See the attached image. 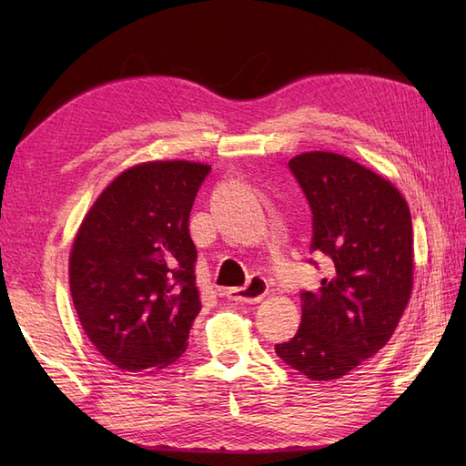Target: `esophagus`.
<instances>
[{"label": "esophagus", "instance_id": "obj_1", "mask_svg": "<svg viewBox=\"0 0 466 466\" xmlns=\"http://www.w3.org/2000/svg\"><path fill=\"white\" fill-rule=\"evenodd\" d=\"M268 293V281L262 276H252L247 286L243 288H229L225 291L229 299L233 301H243V303H258L266 298Z\"/></svg>", "mask_w": 466, "mask_h": 466}]
</instances>
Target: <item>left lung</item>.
I'll return each instance as SVG.
<instances>
[{
  "instance_id": "8db88e82",
  "label": "left lung",
  "mask_w": 466,
  "mask_h": 466,
  "mask_svg": "<svg viewBox=\"0 0 466 466\" xmlns=\"http://www.w3.org/2000/svg\"><path fill=\"white\" fill-rule=\"evenodd\" d=\"M289 168L313 209L311 250L330 276L301 293V327L276 354L320 383L390 340L414 284L412 218L390 180L340 153L307 151Z\"/></svg>"
}]
</instances>
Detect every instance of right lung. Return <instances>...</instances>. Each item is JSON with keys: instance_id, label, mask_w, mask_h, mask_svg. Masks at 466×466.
Wrapping results in <instances>:
<instances>
[{"instance_id": "add662e5", "label": "right lung", "mask_w": 466, "mask_h": 466, "mask_svg": "<svg viewBox=\"0 0 466 466\" xmlns=\"http://www.w3.org/2000/svg\"><path fill=\"white\" fill-rule=\"evenodd\" d=\"M209 165L171 159L126 168L83 218L69 289L91 344L115 368L153 373L188 346L200 313L190 209Z\"/></svg>"}]
</instances>
